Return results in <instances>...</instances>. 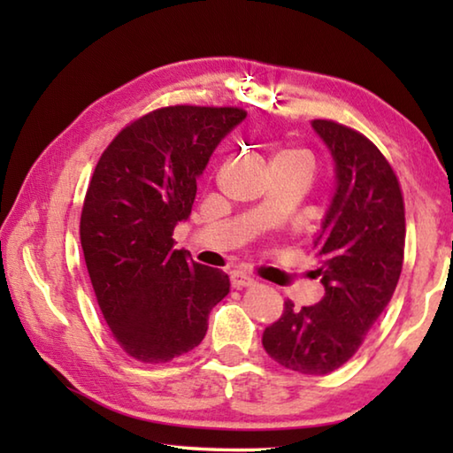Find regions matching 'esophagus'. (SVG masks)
Here are the masks:
<instances>
[{"label": "esophagus", "instance_id": "1", "mask_svg": "<svg viewBox=\"0 0 453 453\" xmlns=\"http://www.w3.org/2000/svg\"><path fill=\"white\" fill-rule=\"evenodd\" d=\"M229 281H232V286L237 289L248 288V286H251V283H256L254 278H250V275L243 272H232V275H229Z\"/></svg>", "mask_w": 453, "mask_h": 453}]
</instances>
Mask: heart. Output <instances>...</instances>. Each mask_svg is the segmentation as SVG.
Segmentation results:
<instances>
[{
	"label": "heart",
	"mask_w": 453,
	"mask_h": 453,
	"mask_svg": "<svg viewBox=\"0 0 453 453\" xmlns=\"http://www.w3.org/2000/svg\"><path fill=\"white\" fill-rule=\"evenodd\" d=\"M273 164H300L303 167L313 170V157L310 151L305 150H281L278 156L273 157Z\"/></svg>",
	"instance_id": "b5f03b06"
}]
</instances>
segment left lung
Here are the masks:
<instances>
[{
    "mask_svg": "<svg viewBox=\"0 0 453 453\" xmlns=\"http://www.w3.org/2000/svg\"><path fill=\"white\" fill-rule=\"evenodd\" d=\"M335 162L337 188L318 235L321 302L297 310L286 300L262 343L273 362L324 375L356 354L392 300L403 265L405 208L400 180L386 156L354 127L313 119Z\"/></svg>",
    "mask_w": 453,
    "mask_h": 453,
    "instance_id": "obj_1",
    "label": "left lung"
}]
</instances>
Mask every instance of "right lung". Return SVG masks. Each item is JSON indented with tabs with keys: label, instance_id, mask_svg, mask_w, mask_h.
<instances>
[{
	"label": "right lung",
	"instance_id": "1",
	"mask_svg": "<svg viewBox=\"0 0 453 453\" xmlns=\"http://www.w3.org/2000/svg\"><path fill=\"white\" fill-rule=\"evenodd\" d=\"M242 107L167 105L134 119L104 150L83 199L80 240L99 310L119 348L165 364L199 346L229 291L227 273L173 248L197 175Z\"/></svg>",
	"mask_w": 453,
	"mask_h": 453
}]
</instances>
